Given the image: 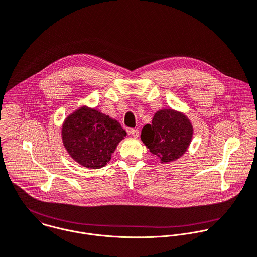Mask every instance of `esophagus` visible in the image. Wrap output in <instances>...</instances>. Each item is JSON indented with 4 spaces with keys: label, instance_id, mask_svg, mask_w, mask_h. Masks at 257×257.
Returning <instances> with one entry per match:
<instances>
[{
    "label": "esophagus",
    "instance_id": "1",
    "mask_svg": "<svg viewBox=\"0 0 257 257\" xmlns=\"http://www.w3.org/2000/svg\"><path fill=\"white\" fill-rule=\"evenodd\" d=\"M128 134L132 135L134 138H138L139 135H140L138 128H132V130H130V131H128Z\"/></svg>",
    "mask_w": 257,
    "mask_h": 257
}]
</instances>
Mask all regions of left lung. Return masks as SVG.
I'll list each match as a JSON object with an SVG mask.
<instances>
[{
  "label": "left lung",
  "mask_w": 257,
  "mask_h": 257,
  "mask_svg": "<svg viewBox=\"0 0 257 257\" xmlns=\"http://www.w3.org/2000/svg\"><path fill=\"white\" fill-rule=\"evenodd\" d=\"M192 133V125L184 114L172 109H163L156 112L152 124L144 126L141 138L162 163H170L186 152Z\"/></svg>",
  "instance_id": "left-lung-1"
}]
</instances>
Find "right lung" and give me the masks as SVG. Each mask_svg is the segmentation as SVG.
<instances>
[{
  "instance_id": "right-lung-1",
  "label": "right lung",
  "mask_w": 257,
  "mask_h": 257,
  "mask_svg": "<svg viewBox=\"0 0 257 257\" xmlns=\"http://www.w3.org/2000/svg\"><path fill=\"white\" fill-rule=\"evenodd\" d=\"M62 135L65 148L76 162L88 169H100L126 133L115 119L83 106L66 118Z\"/></svg>"
}]
</instances>
